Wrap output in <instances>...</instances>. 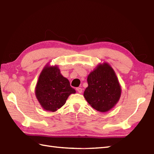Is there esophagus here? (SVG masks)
Returning a JSON list of instances; mask_svg holds the SVG:
<instances>
[{"label":"esophagus","instance_id":"34e87169","mask_svg":"<svg viewBox=\"0 0 154 154\" xmlns=\"http://www.w3.org/2000/svg\"><path fill=\"white\" fill-rule=\"evenodd\" d=\"M76 90L77 91V92H79V93H82V92H83V89H82L81 88H80V87H78V88H76Z\"/></svg>","mask_w":154,"mask_h":154}]
</instances>
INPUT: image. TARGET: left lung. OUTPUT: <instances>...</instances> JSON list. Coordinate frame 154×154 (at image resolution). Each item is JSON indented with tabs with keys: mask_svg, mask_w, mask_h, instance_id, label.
Listing matches in <instances>:
<instances>
[{
	"mask_svg": "<svg viewBox=\"0 0 154 154\" xmlns=\"http://www.w3.org/2000/svg\"><path fill=\"white\" fill-rule=\"evenodd\" d=\"M88 87L84 97L92 108L100 112L112 109L119 100L121 87L116 74L109 63H99L89 73Z\"/></svg>",
	"mask_w": 154,
	"mask_h": 154,
	"instance_id": "1",
	"label": "left lung"
}]
</instances>
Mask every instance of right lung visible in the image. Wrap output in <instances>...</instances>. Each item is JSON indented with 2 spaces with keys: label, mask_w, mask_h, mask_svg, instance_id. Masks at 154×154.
Here are the masks:
<instances>
[{
  "label": "right lung",
  "mask_w": 154,
  "mask_h": 154,
  "mask_svg": "<svg viewBox=\"0 0 154 154\" xmlns=\"http://www.w3.org/2000/svg\"><path fill=\"white\" fill-rule=\"evenodd\" d=\"M35 92L42 108L54 112L65 104L70 94L76 91L70 86L69 80L61 74L58 66L46 64L38 77Z\"/></svg>",
  "instance_id": "1"
}]
</instances>
